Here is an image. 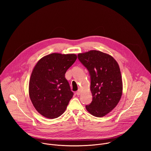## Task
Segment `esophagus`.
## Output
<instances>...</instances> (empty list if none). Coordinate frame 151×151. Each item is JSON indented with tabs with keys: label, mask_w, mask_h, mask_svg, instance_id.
<instances>
[{
	"label": "esophagus",
	"mask_w": 151,
	"mask_h": 151,
	"mask_svg": "<svg viewBox=\"0 0 151 151\" xmlns=\"http://www.w3.org/2000/svg\"><path fill=\"white\" fill-rule=\"evenodd\" d=\"M80 93H81V90H80V89H78V90L76 92V94H77V95H80Z\"/></svg>",
	"instance_id": "esophagus-1"
}]
</instances>
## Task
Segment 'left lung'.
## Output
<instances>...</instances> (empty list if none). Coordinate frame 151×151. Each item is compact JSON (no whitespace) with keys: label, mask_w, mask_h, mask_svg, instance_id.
<instances>
[{"label":"left lung","mask_w":151,"mask_h":151,"mask_svg":"<svg viewBox=\"0 0 151 151\" xmlns=\"http://www.w3.org/2000/svg\"><path fill=\"white\" fill-rule=\"evenodd\" d=\"M78 59L88 70L91 78L93 98L86 109L94 116H105L117 106L122 95L119 65L111 56L95 50L78 53Z\"/></svg>","instance_id":"8db88e82"}]
</instances>
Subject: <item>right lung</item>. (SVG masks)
Returning a JSON list of instances; mask_svg holds the SVG:
<instances>
[{"label":"right lung","instance_id":"right-lung-1","mask_svg":"<svg viewBox=\"0 0 151 151\" xmlns=\"http://www.w3.org/2000/svg\"><path fill=\"white\" fill-rule=\"evenodd\" d=\"M76 59L75 54L53 53L35 65L29 83V95L34 108L44 117L55 119L65 112L73 96L65 74Z\"/></svg>","mask_w":151,"mask_h":151}]
</instances>
